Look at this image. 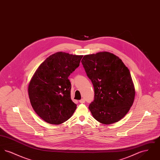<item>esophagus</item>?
Instances as JSON below:
<instances>
[{
	"label": "esophagus",
	"instance_id": "34e87169",
	"mask_svg": "<svg viewBox=\"0 0 160 160\" xmlns=\"http://www.w3.org/2000/svg\"><path fill=\"white\" fill-rule=\"evenodd\" d=\"M79 102H80V103H82V104H83V103L85 102V100H84V99H80V100L79 101Z\"/></svg>",
	"mask_w": 160,
	"mask_h": 160
}]
</instances>
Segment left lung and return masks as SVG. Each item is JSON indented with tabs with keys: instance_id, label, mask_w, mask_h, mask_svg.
Masks as SVG:
<instances>
[{
	"instance_id": "1",
	"label": "left lung",
	"mask_w": 160,
	"mask_h": 160,
	"mask_svg": "<svg viewBox=\"0 0 160 160\" xmlns=\"http://www.w3.org/2000/svg\"><path fill=\"white\" fill-rule=\"evenodd\" d=\"M82 63L94 88L95 98L89 106L93 117L106 125L119 121L136 95L129 69L118 56L107 52L85 55Z\"/></svg>"
}]
</instances>
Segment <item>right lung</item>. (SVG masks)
Returning a JSON list of instances; mask_svg holds the SVG:
<instances>
[{
  "instance_id": "1",
  "label": "right lung",
  "mask_w": 160,
  "mask_h": 160,
  "mask_svg": "<svg viewBox=\"0 0 160 160\" xmlns=\"http://www.w3.org/2000/svg\"><path fill=\"white\" fill-rule=\"evenodd\" d=\"M82 55L57 52L39 67L28 85L31 106L45 122L60 125L72 116L77 105L71 99L69 76L79 66Z\"/></svg>"
}]
</instances>
